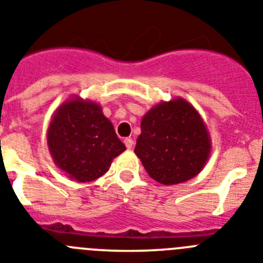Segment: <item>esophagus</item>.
Listing matches in <instances>:
<instances>
[{
  "instance_id": "obj_1",
  "label": "esophagus",
  "mask_w": 263,
  "mask_h": 263,
  "mask_svg": "<svg viewBox=\"0 0 263 263\" xmlns=\"http://www.w3.org/2000/svg\"><path fill=\"white\" fill-rule=\"evenodd\" d=\"M124 144H126L127 149H131L134 146V140H132L131 137H127V139H124Z\"/></svg>"
}]
</instances>
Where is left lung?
<instances>
[{"label": "left lung", "mask_w": 263, "mask_h": 263, "mask_svg": "<svg viewBox=\"0 0 263 263\" xmlns=\"http://www.w3.org/2000/svg\"><path fill=\"white\" fill-rule=\"evenodd\" d=\"M210 149L202 118L190 103L174 99L160 103L143 118L135 153L155 181L177 184L203 169Z\"/></svg>", "instance_id": "8db88e82"}]
</instances>
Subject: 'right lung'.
<instances>
[{
  "label": "right lung",
  "mask_w": 263,
  "mask_h": 263,
  "mask_svg": "<svg viewBox=\"0 0 263 263\" xmlns=\"http://www.w3.org/2000/svg\"><path fill=\"white\" fill-rule=\"evenodd\" d=\"M47 141L58 166L79 182L103 176L112 158L126 149L102 108L81 99L64 103L56 111Z\"/></svg>",
  "instance_id": "add662e5"
}]
</instances>
